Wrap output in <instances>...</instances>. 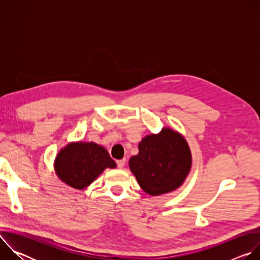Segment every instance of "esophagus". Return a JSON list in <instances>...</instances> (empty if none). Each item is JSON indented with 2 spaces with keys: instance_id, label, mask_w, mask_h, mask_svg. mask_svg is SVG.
<instances>
[{
  "instance_id": "1",
  "label": "esophagus",
  "mask_w": 260,
  "mask_h": 260,
  "mask_svg": "<svg viewBox=\"0 0 260 260\" xmlns=\"http://www.w3.org/2000/svg\"><path fill=\"white\" fill-rule=\"evenodd\" d=\"M124 165H125V159L124 158L120 159V160H117V168L118 169H122L124 167Z\"/></svg>"
}]
</instances>
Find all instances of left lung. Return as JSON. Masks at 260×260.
<instances>
[{"mask_svg":"<svg viewBox=\"0 0 260 260\" xmlns=\"http://www.w3.org/2000/svg\"><path fill=\"white\" fill-rule=\"evenodd\" d=\"M189 146L179 133L164 127L139 143V153L128 165L141 188L156 197L179 188L191 169Z\"/></svg>","mask_w":260,"mask_h":260,"instance_id":"left-lung-1","label":"left lung"}]
</instances>
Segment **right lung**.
Listing matches in <instances>:
<instances>
[{
    "label": "right lung",
    "mask_w": 260,
    "mask_h": 260,
    "mask_svg": "<svg viewBox=\"0 0 260 260\" xmlns=\"http://www.w3.org/2000/svg\"><path fill=\"white\" fill-rule=\"evenodd\" d=\"M115 161L104 147L93 143H70L58 152L54 161L57 177L69 186L84 189L105 169H114Z\"/></svg>",
    "instance_id": "1"
}]
</instances>
